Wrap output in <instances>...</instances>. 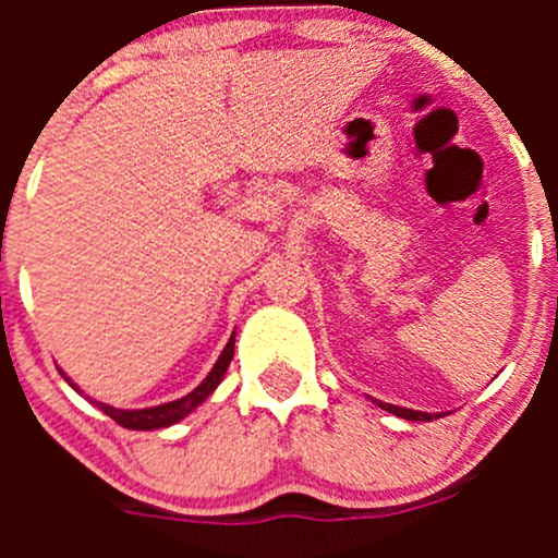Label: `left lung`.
Returning <instances> with one entry per match:
<instances>
[{
	"instance_id": "1",
	"label": "left lung",
	"mask_w": 558,
	"mask_h": 558,
	"mask_svg": "<svg viewBox=\"0 0 558 558\" xmlns=\"http://www.w3.org/2000/svg\"><path fill=\"white\" fill-rule=\"evenodd\" d=\"M378 404L384 410H388V413L399 415V418H408V421H432V418H437V415H432V413H418V410L397 408V404H386V402H378Z\"/></svg>"
}]
</instances>
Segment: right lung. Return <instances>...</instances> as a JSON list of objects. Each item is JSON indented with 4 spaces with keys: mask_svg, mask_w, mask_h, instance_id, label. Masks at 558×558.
Wrapping results in <instances>:
<instances>
[{
    "mask_svg": "<svg viewBox=\"0 0 558 558\" xmlns=\"http://www.w3.org/2000/svg\"><path fill=\"white\" fill-rule=\"evenodd\" d=\"M232 356H234V335L229 337L227 348L221 351V356H218L216 367L210 369V375H207V378L202 380L194 391L185 393V397L174 399V402H167V404H156V408H145V410H118V408H110V404H99V410H102L105 415H110L116 424H121L123 429L148 432V429H161V426H170V424H174V421L183 418V415H189L196 404H202L213 391H216V386L221 384V378H223V373H227ZM64 380H70V378L64 375ZM70 386L77 388L72 380H70Z\"/></svg>",
    "mask_w": 558,
    "mask_h": 558,
    "instance_id": "add662e5",
    "label": "right lung"
}]
</instances>
